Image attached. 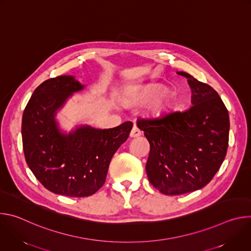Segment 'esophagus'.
I'll use <instances>...</instances> for the list:
<instances>
[{
	"instance_id": "1",
	"label": "esophagus",
	"mask_w": 251,
	"mask_h": 251,
	"mask_svg": "<svg viewBox=\"0 0 251 251\" xmlns=\"http://www.w3.org/2000/svg\"><path fill=\"white\" fill-rule=\"evenodd\" d=\"M140 135H141V131H140L136 126H134V127L132 128L131 132H130V137H131V138H137V137H139Z\"/></svg>"
}]
</instances>
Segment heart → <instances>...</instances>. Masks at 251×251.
Returning a JSON list of instances; mask_svg holds the SVG:
<instances>
[{
    "label": "heart",
    "instance_id": "1",
    "mask_svg": "<svg viewBox=\"0 0 251 251\" xmlns=\"http://www.w3.org/2000/svg\"><path fill=\"white\" fill-rule=\"evenodd\" d=\"M166 92L162 86L149 85L144 87L129 88L123 95V101L126 103H146ZM174 107V101L170 97H161L152 101L145 111V115L150 119H160L168 115Z\"/></svg>",
    "mask_w": 251,
    "mask_h": 251
}]
</instances>
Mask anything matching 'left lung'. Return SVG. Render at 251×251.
Wrapping results in <instances>:
<instances>
[{
  "instance_id": "8db88e82",
  "label": "left lung",
  "mask_w": 251,
  "mask_h": 251,
  "mask_svg": "<svg viewBox=\"0 0 251 251\" xmlns=\"http://www.w3.org/2000/svg\"><path fill=\"white\" fill-rule=\"evenodd\" d=\"M176 74L191 87V108L137 123L150 143L149 181L168 196L200 190L211 181L226 158L229 133L228 111L218 92L184 71Z\"/></svg>"
}]
</instances>
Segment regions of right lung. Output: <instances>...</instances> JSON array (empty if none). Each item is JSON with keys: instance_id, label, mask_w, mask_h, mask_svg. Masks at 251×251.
I'll return each instance as SVG.
<instances>
[{"instance_id": "right-lung-1", "label": "right lung", "mask_w": 251, "mask_h": 251, "mask_svg": "<svg viewBox=\"0 0 251 251\" xmlns=\"http://www.w3.org/2000/svg\"><path fill=\"white\" fill-rule=\"evenodd\" d=\"M84 88L74 75L44 81L33 91L22 121L28 168L46 189L73 198L91 196L103 186L113 155L133 127L127 121L110 129L77 125L70 132L62 131L57 112Z\"/></svg>"}]
</instances>
